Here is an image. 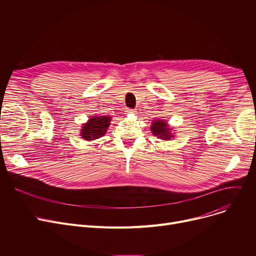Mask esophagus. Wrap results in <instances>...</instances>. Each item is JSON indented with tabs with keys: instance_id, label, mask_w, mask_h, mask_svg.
<instances>
[{
	"instance_id": "34e87169",
	"label": "esophagus",
	"mask_w": 256,
	"mask_h": 256,
	"mask_svg": "<svg viewBox=\"0 0 256 256\" xmlns=\"http://www.w3.org/2000/svg\"><path fill=\"white\" fill-rule=\"evenodd\" d=\"M126 113H128V114H134V113H136V110H135V109H128V110H126Z\"/></svg>"
}]
</instances>
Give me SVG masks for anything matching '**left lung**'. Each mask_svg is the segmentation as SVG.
<instances>
[{"label":"left lung","mask_w":256,"mask_h":256,"mask_svg":"<svg viewBox=\"0 0 256 256\" xmlns=\"http://www.w3.org/2000/svg\"><path fill=\"white\" fill-rule=\"evenodd\" d=\"M152 130L154 136L163 138L164 140H169L173 137L170 134V130L167 128L166 122H163L162 120H154L152 124Z\"/></svg>","instance_id":"8db88e82"}]
</instances>
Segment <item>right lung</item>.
Masks as SVG:
<instances>
[{"label":"right lung","mask_w":256,"mask_h":256,"mask_svg":"<svg viewBox=\"0 0 256 256\" xmlns=\"http://www.w3.org/2000/svg\"><path fill=\"white\" fill-rule=\"evenodd\" d=\"M110 120L111 117L108 116H98L89 119L88 122L84 124L82 130H80L82 132L80 136L88 141L102 137L110 126Z\"/></svg>","instance_id":"1"}]
</instances>
